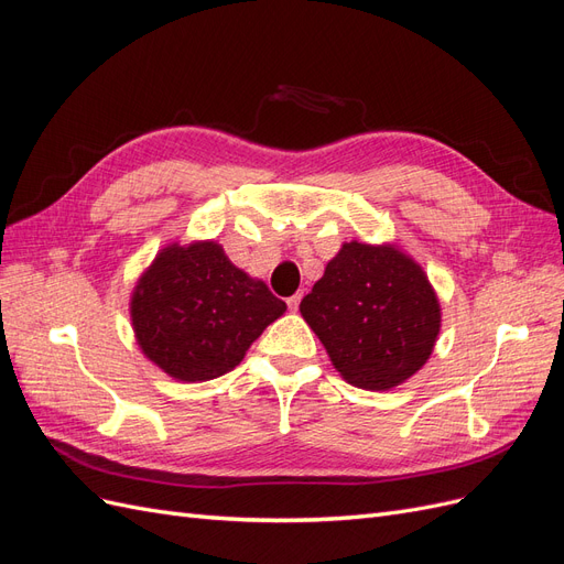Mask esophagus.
Instances as JSON below:
<instances>
[{
    "label": "esophagus",
    "instance_id": "obj_1",
    "mask_svg": "<svg viewBox=\"0 0 564 564\" xmlns=\"http://www.w3.org/2000/svg\"><path fill=\"white\" fill-rule=\"evenodd\" d=\"M299 303H301V294H294V296L286 299V305H289V308H292V311H299Z\"/></svg>",
    "mask_w": 564,
    "mask_h": 564
}]
</instances>
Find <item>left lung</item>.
I'll use <instances>...</instances> for the list:
<instances>
[{
  "label": "left lung",
  "mask_w": 564,
  "mask_h": 564,
  "mask_svg": "<svg viewBox=\"0 0 564 564\" xmlns=\"http://www.w3.org/2000/svg\"><path fill=\"white\" fill-rule=\"evenodd\" d=\"M301 315L348 383L388 390L425 365L440 334V301L423 268L395 245L346 242Z\"/></svg>",
  "instance_id": "left-lung-1"
}]
</instances>
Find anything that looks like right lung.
<instances>
[{
    "label": "right lung",
    "mask_w": 564,
    "mask_h": 564,
    "mask_svg": "<svg viewBox=\"0 0 564 564\" xmlns=\"http://www.w3.org/2000/svg\"><path fill=\"white\" fill-rule=\"evenodd\" d=\"M286 303L216 242L164 247L135 282L131 324L148 360L178 381H212L245 360Z\"/></svg>",
    "instance_id": "add662e5"
}]
</instances>
